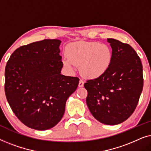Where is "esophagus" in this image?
Returning a JSON list of instances; mask_svg holds the SVG:
<instances>
[{
  "mask_svg": "<svg viewBox=\"0 0 151 151\" xmlns=\"http://www.w3.org/2000/svg\"><path fill=\"white\" fill-rule=\"evenodd\" d=\"M84 81L82 80H80V82H79V84H78V86H79V87H83L84 86Z\"/></svg>",
  "mask_w": 151,
  "mask_h": 151,
  "instance_id": "34e87169",
  "label": "esophagus"
}]
</instances>
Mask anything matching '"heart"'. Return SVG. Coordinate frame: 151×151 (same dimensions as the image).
<instances>
[{"label": "heart", "instance_id": "heart-1", "mask_svg": "<svg viewBox=\"0 0 151 151\" xmlns=\"http://www.w3.org/2000/svg\"><path fill=\"white\" fill-rule=\"evenodd\" d=\"M67 56L63 64L73 71L80 66L82 76L88 79H96L104 75L110 67L113 60L111 47L96 42L78 41L71 43L66 49Z\"/></svg>", "mask_w": 151, "mask_h": 151}]
</instances>
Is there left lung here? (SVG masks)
Masks as SVG:
<instances>
[{
  "label": "left lung",
  "mask_w": 151,
  "mask_h": 151,
  "mask_svg": "<svg viewBox=\"0 0 151 151\" xmlns=\"http://www.w3.org/2000/svg\"><path fill=\"white\" fill-rule=\"evenodd\" d=\"M113 60L106 73L84 84L90 112L100 122L119 124L135 111L143 89V69L139 57L130 46L113 38L107 39Z\"/></svg>",
  "instance_id": "left-lung-1"
}]
</instances>
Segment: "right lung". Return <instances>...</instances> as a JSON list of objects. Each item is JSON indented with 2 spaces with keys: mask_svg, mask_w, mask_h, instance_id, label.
<instances>
[{
  "mask_svg": "<svg viewBox=\"0 0 151 151\" xmlns=\"http://www.w3.org/2000/svg\"><path fill=\"white\" fill-rule=\"evenodd\" d=\"M60 43L57 39H45L21 46L7 63V102L18 119L31 129L44 131L55 127L79 84L78 78L61 74Z\"/></svg>",
  "mask_w": 151,
  "mask_h": 151,
  "instance_id": "obj_1",
  "label": "right lung"
}]
</instances>
